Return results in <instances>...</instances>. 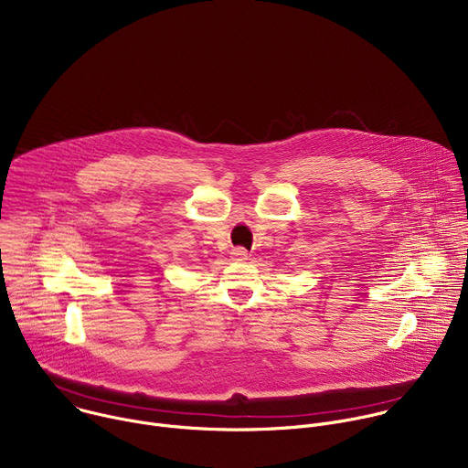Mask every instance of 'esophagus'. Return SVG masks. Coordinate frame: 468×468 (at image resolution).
Listing matches in <instances>:
<instances>
[{"label":"esophagus","mask_w":468,"mask_h":468,"mask_svg":"<svg viewBox=\"0 0 468 468\" xmlns=\"http://www.w3.org/2000/svg\"><path fill=\"white\" fill-rule=\"evenodd\" d=\"M231 257H233L235 261H246V259H248V251H246L244 248H235V250L231 251Z\"/></svg>","instance_id":"1"}]
</instances>
